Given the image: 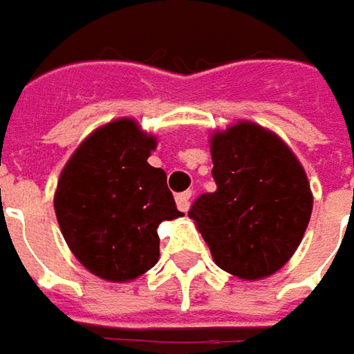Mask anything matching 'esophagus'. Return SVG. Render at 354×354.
<instances>
[{"label": "esophagus", "instance_id": "34e87169", "mask_svg": "<svg viewBox=\"0 0 354 354\" xmlns=\"http://www.w3.org/2000/svg\"><path fill=\"white\" fill-rule=\"evenodd\" d=\"M191 197H193V191H183V193H179L177 195V207L181 209V211H189V207H191Z\"/></svg>", "mask_w": 354, "mask_h": 354}]
</instances>
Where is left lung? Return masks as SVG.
Segmentation results:
<instances>
[{
  "label": "left lung",
  "instance_id": "left-lung-1",
  "mask_svg": "<svg viewBox=\"0 0 354 354\" xmlns=\"http://www.w3.org/2000/svg\"><path fill=\"white\" fill-rule=\"evenodd\" d=\"M211 156L216 191L201 195L189 218L221 270L240 279L276 274L311 218L304 165L279 136L246 120L212 133Z\"/></svg>",
  "mask_w": 354,
  "mask_h": 354
}]
</instances>
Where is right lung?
<instances>
[{
  "label": "right lung",
  "mask_w": 354,
  "mask_h": 354,
  "mask_svg": "<svg viewBox=\"0 0 354 354\" xmlns=\"http://www.w3.org/2000/svg\"><path fill=\"white\" fill-rule=\"evenodd\" d=\"M157 138L131 118L96 128L62 167L55 212L76 260L98 278L131 281L159 260L157 226L183 216L167 175L147 157Z\"/></svg>",
  "instance_id": "obj_1"
}]
</instances>
